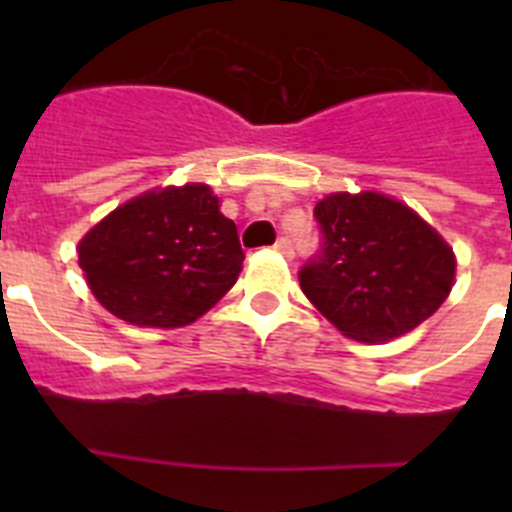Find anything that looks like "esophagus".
<instances>
[{"label":"esophagus","instance_id":"34e87169","mask_svg":"<svg viewBox=\"0 0 512 512\" xmlns=\"http://www.w3.org/2000/svg\"><path fill=\"white\" fill-rule=\"evenodd\" d=\"M274 251H279L282 256H287V259H292V256H295V246H292V241H289V238H279V241L274 243Z\"/></svg>","mask_w":512,"mask_h":512}]
</instances>
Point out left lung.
I'll list each match as a JSON object with an SVG mask.
<instances>
[{
    "label": "left lung",
    "instance_id": "left-lung-1",
    "mask_svg": "<svg viewBox=\"0 0 512 512\" xmlns=\"http://www.w3.org/2000/svg\"><path fill=\"white\" fill-rule=\"evenodd\" d=\"M320 248L300 287L343 336L390 341L418 328L454 284V251L408 205L382 194H330L315 205Z\"/></svg>",
    "mask_w": 512,
    "mask_h": 512
}]
</instances>
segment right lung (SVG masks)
Masks as SVG:
<instances>
[{"mask_svg":"<svg viewBox=\"0 0 512 512\" xmlns=\"http://www.w3.org/2000/svg\"><path fill=\"white\" fill-rule=\"evenodd\" d=\"M238 228L205 184L148 192L117 207L79 243L92 295L133 325L182 328L235 284Z\"/></svg>","mask_w":512,"mask_h":512,"instance_id":"obj_1","label":"right lung"}]
</instances>
